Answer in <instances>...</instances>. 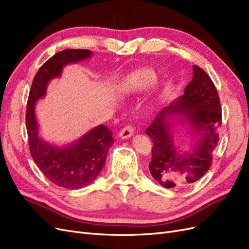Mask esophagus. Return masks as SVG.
Returning a JSON list of instances; mask_svg holds the SVG:
<instances>
[{
  "label": "esophagus",
  "instance_id": "obj_1",
  "mask_svg": "<svg viewBox=\"0 0 249 249\" xmlns=\"http://www.w3.org/2000/svg\"><path fill=\"white\" fill-rule=\"evenodd\" d=\"M133 134H134L133 126L127 125V126L124 127V129L119 132V138H122V139H127V138L132 137Z\"/></svg>",
  "mask_w": 249,
  "mask_h": 249
}]
</instances>
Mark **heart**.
Listing matches in <instances>:
<instances>
[{"label":"heart","instance_id":"b5f03b06","mask_svg":"<svg viewBox=\"0 0 249 249\" xmlns=\"http://www.w3.org/2000/svg\"><path fill=\"white\" fill-rule=\"evenodd\" d=\"M156 72L148 67L135 69L120 79L117 84V90L125 95L138 94L145 90L150 84L153 88L155 85Z\"/></svg>","mask_w":249,"mask_h":249}]
</instances>
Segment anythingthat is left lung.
Returning <instances> with one entry per match:
<instances>
[{
  "label": "left lung",
  "instance_id": "1",
  "mask_svg": "<svg viewBox=\"0 0 249 249\" xmlns=\"http://www.w3.org/2000/svg\"><path fill=\"white\" fill-rule=\"evenodd\" d=\"M179 124L191 132L188 150L180 148L175 139ZM220 124V101L214 83L205 71L193 65V77L184 94L158 113L145 130L154 142L148 165L150 175L167 189L191 186L212 165L213 152L219 141L215 130Z\"/></svg>",
  "mask_w": 249,
  "mask_h": 249
}]
</instances>
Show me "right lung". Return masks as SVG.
Listing matches in <instances>:
<instances>
[{
	"label": "right lung",
	"instance_id": "right-lung-1",
	"mask_svg": "<svg viewBox=\"0 0 249 249\" xmlns=\"http://www.w3.org/2000/svg\"><path fill=\"white\" fill-rule=\"evenodd\" d=\"M92 57L89 50H64L44 63L33 79L26 112L29 147L34 162L53 184L70 190L91 184L106 163L109 148L114 143L106 125L92 127L67 144L46 141L40 135L36 118V103L47 95L49 83L62 74L66 65L77 64Z\"/></svg>",
	"mask_w": 249,
	"mask_h": 249
}]
</instances>
